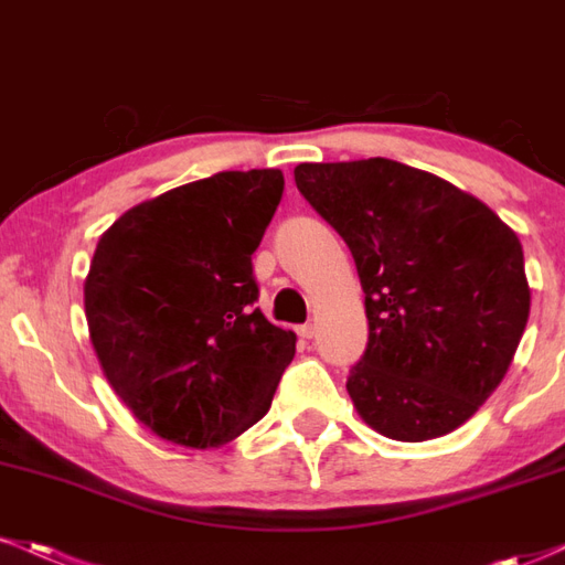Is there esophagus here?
<instances>
[{
    "mask_svg": "<svg viewBox=\"0 0 565 565\" xmlns=\"http://www.w3.org/2000/svg\"><path fill=\"white\" fill-rule=\"evenodd\" d=\"M297 332H300L302 340H313V334H316V327H313V323H305V327L297 329Z\"/></svg>",
    "mask_w": 565,
    "mask_h": 565,
    "instance_id": "esophagus-1",
    "label": "esophagus"
}]
</instances>
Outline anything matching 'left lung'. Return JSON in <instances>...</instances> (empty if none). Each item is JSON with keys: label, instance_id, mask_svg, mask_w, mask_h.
<instances>
[{"label": "left lung", "instance_id": "obj_1", "mask_svg": "<svg viewBox=\"0 0 565 565\" xmlns=\"http://www.w3.org/2000/svg\"><path fill=\"white\" fill-rule=\"evenodd\" d=\"M295 183L345 238L364 287L369 345L348 377L359 417L406 444L457 430L526 329L515 231L449 180L391 159L297 164Z\"/></svg>", "mask_w": 565, "mask_h": 565}]
</instances>
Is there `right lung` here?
Listing matches in <instances>:
<instances>
[{
  "mask_svg": "<svg viewBox=\"0 0 565 565\" xmlns=\"http://www.w3.org/2000/svg\"><path fill=\"white\" fill-rule=\"evenodd\" d=\"M281 193V170L217 172L132 206L97 242L89 340L159 438L217 449L270 408L297 334L255 308L252 255Z\"/></svg>",
  "mask_w": 565,
  "mask_h": 565,
  "instance_id": "1",
  "label": "right lung"
}]
</instances>
